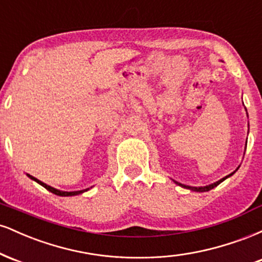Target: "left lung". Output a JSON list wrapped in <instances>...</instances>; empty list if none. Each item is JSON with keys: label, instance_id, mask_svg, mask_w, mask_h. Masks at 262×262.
<instances>
[{"label": "left lung", "instance_id": "1", "mask_svg": "<svg viewBox=\"0 0 262 262\" xmlns=\"http://www.w3.org/2000/svg\"><path fill=\"white\" fill-rule=\"evenodd\" d=\"M245 111H246V110H245ZM246 114H248V112H246ZM246 143H248V140H246ZM245 149H246V144H245ZM239 167H240V166H237V169H239ZM237 169H236L235 171H237ZM235 171H234V172L229 173V175H228V176L223 177V179H221V180H219V181H217V182H214V183H210V185H207V186H200V187H193V186H187V185H183V183H180V182H177V181H175V180H172V181L175 182L176 185L181 186V187H183V188L191 189V191H193V192H207V191H209V189H212V188L217 187V186L219 185V183H222V182H223L224 180H227V179H228V177H230L231 175H234V173H235Z\"/></svg>", "mask_w": 262, "mask_h": 262}]
</instances>
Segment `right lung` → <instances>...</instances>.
I'll return each instance as SVG.
<instances>
[{
    "label": "right lung",
    "instance_id": "obj_1",
    "mask_svg": "<svg viewBox=\"0 0 262 262\" xmlns=\"http://www.w3.org/2000/svg\"><path fill=\"white\" fill-rule=\"evenodd\" d=\"M27 176L29 177V179L31 180H33V181H35V182H38L39 185H41L43 186L44 188H47L48 191L49 192H52V193H54V194H56V196H61V197H69V196H77V194H81V193H83V192H86V191H89L90 188H86V189H81V191H71V192H68V191H60V189H56V188H54V187H52V186H49V185H47V183H44V182H41L40 180H38V179H35V177H33L32 175H29V173H27Z\"/></svg>",
    "mask_w": 262,
    "mask_h": 262
}]
</instances>
